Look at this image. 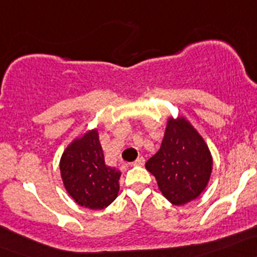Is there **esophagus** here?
Instances as JSON below:
<instances>
[{"label":"esophagus","instance_id":"obj_1","mask_svg":"<svg viewBox=\"0 0 257 257\" xmlns=\"http://www.w3.org/2000/svg\"><path fill=\"white\" fill-rule=\"evenodd\" d=\"M144 163H145V159H144L143 156H140V157H138L137 161H134L132 165H133V166H143Z\"/></svg>","mask_w":257,"mask_h":257}]
</instances>
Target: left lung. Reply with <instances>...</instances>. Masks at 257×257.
<instances>
[{
  "instance_id": "1",
  "label": "left lung",
  "mask_w": 257,
  "mask_h": 257,
  "mask_svg": "<svg viewBox=\"0 0 257 257\" xmlns=\"http://www.w3.org/2000/svg\"><path fill=\"white\" fill-rule=\"evenodd\" d=\"M145 167L155 176L162 195L180 206L206 188L212 157L204 139L184 118H170L160 150Z\"/></svg>"
}]
</instances>
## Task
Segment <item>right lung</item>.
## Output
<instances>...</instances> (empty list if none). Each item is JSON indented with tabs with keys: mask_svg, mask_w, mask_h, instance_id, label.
<instances>
[{
	"mask_svg": "<svg viewBox=\"0 0 257 257\" xmlns=\"http://www.w3.org/2000/svg\"><path fill=\"white\" fill-rule=\"evenodd\" d=\"M60 168L64 187L80 206L102 210L118 195L120 172L105 163L97 131L70 144L62 155Z\"/></svg>",
	"mask_w": 257,
	"mask_h": 257,
	"instance_id": "obj_1",
	"label": "right lung"
}]
</instances>
